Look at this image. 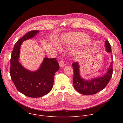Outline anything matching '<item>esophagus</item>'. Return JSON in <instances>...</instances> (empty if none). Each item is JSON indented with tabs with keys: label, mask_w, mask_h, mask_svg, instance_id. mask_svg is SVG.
I'll list each match as a JSON object with an SVG mask.
<instances>
[{
	"label": "esophagus",
	"mask_w": 123,
	"mask_h": 123,
	"mask_svg": "<svg viewBox=\"0 0 123 123\" xmlns=\"http://www.w3.org/2000/svg\"><path fill=\"white\" fill-rule=\"evenodd\" d=\"M65 62H64V61L63 60H61V61H60V62H59V66H60V67L61 68L64 67L65 66Z\"/></svg>",
	"instance_id": "1"
}]
</instances>
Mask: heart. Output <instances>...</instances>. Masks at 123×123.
Here are the masks:
<instances>
[{"mask_svg":"<svg viewBox=\"0 0 123 123\" xmlns=\"http://www.w3.org/2000/svg\"><path fill=\"white\" fill-rule=\"evenodd\" d=\"M73 40L74 42H79V43H84L88 41V37L85 34H81L78 36L74 37Z\"/></svg>","mask_w":123,"mask_h":123,"instance_id":"obj_1","label":"heart"}]
</instances>
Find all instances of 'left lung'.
Masks as SVG:
<instances>
[{"label":"left lung","instance_id":"left-lung-1","mask_svg":"<svg viewBox=\"0 0 123 123\" xmlns=\"http://www.w3.org/2000/svg\"><path fill=\"white\" fill-rule=\"evenodd\" d=\"M105 47L107 52H111V46L107 40L105 42ZM112 61L106 74L99 78L92 79L91 80H85L80 75L78 63L77 62L73 63L72 64L74 74L73 84L74 89L79 93L86 95L94 94L103 90L107 86L112 77Z\"/></svg>","mask_w":123,"mask_h":123}]
</instances>
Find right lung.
<instances>
[{
    "label": "right lung",
    "mask_w": 123,
    "mask_h": 123,
    "mask_svg": "<svg viewBox=\"0 0 123 123\" xmlns=\"http://www.w3.org/2000/svg\"><path fill=\"white\" fill-rule=\"evenodd\" d=\"M38 31H31L15 44L11 55L10 75L16 89L25 95L37 98L49 93L54 85V76L59 68L55 58H45L40 68L31 72L25 68L18 61L22 43L33 37Z\"/></svg>",
    "instance_id": "1"
}]
</instances>
